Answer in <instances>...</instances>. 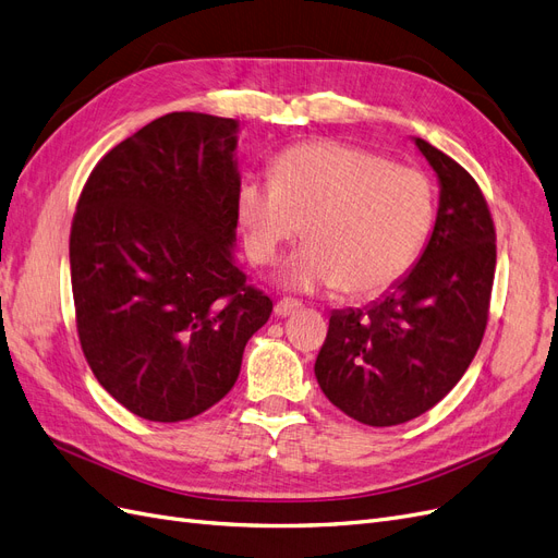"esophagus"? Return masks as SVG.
Here are the masks:
<instances>
[{
  "label": "esophagus",
  "mask_w": 558,
  "mask_h": 558,
  "mask_svg": "<svg viewBox=\"0 0 558 558\" xmlns=\"http://www.w3.org/2000/svg\"><path fill=\"white\" fill-rule=\"evenodd\" d=\"M299 308H301V303H299L296 299H280V301L276 303L274 313H276L278 317H287V315H294Z\"/></svg>",
  "instance_id": "34e87169"
}]
</instances>
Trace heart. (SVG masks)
<instances>
[{
    "instance_id": "obj_1",
    "label": "heart",
    "mask_w": 558,
    "mask_h": 558,
    "mask_svg": "<svg viewBox=\"0 0 558 558\" xmlns=\"http://www.w3.org/2000/svg\"><path fill=\"white\" fill-rule=\"evenodd\" d=\"M236 210L257 266L274 264L301 231L308 239L282 271L284 284L364 296L420 257L436 199L417 169L350 143L308 141L274 157L271 181H245Z\"/></svg>"
}]
</instances>
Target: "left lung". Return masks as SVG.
Returning a JSON list of instances; mask_svg holds the SVG:
<instances>
[{
  "label": "left lung",
  "mask_w": 558,
  "mask_h": 558,
  "mask_svg": "<svg viewBox=\"0 0 558 558\" xmlns=\"http://www.w3.org/2000/svg\"><path fill=\"white\" fill-rule=\"evenodd\" d=\"M417 148L440 181L438 218L415 268L366 308L336 311L315 377L325 397L368 426H397L442 401L482 343L496 271L487 199L452 157Z\"/></svg>",
  "instance_id": "left-lung-1"
}]
</instances>
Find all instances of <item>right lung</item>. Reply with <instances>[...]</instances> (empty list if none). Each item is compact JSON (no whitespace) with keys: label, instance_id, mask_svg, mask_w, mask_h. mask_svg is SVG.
<instances>
[{"label":"right lung","instance_id":"1","mask_svg":"<svg viewBox=\"0 0 558 558\" xmlns=\"http://www.w3.org/2000/svg\"><path fill=\"white\" fill-rule=\"evenodd\" d=\"M239 122L167 113L89 173L69 236L81 350L134 415L183 422L225 399L274 301L231 257Z\"/></svg>","mask_w":558,"mask_h":558}]
</instances>
